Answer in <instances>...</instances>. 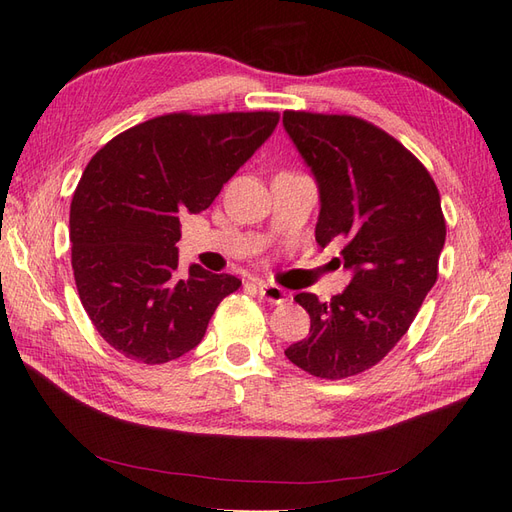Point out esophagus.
I'll use <instances>...</instances> for the list:
<instances>
[{
	"label": "esophagus",
	"mask_w": 512,
	"mask_h": 512,
	"mask_svg": "<svg viewBox=\"0 0 512 512\" xmlns=\"http://www.w3.org/2000/svg\"><path fill=\"white\" fill-rule=\"evenodd\" d=\"M256 288H258V294L265 301H269V303H273V305H282L284 301H286V290L284 288H280V286H275V284H265V282H258L256 284Z\"/></svg>",
	"instance_id": "1"
}]
</instances>
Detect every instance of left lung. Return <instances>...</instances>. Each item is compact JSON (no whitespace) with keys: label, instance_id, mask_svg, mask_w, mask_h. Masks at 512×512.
Listing matches in <instances>:
<instances>
[{"label":"left lung","instance_id":"1","mask_svg":"<svg viewBox=\"0 0 512 512\" xmlns=\"http://www.w3.org/2000/svg\"><path fill=\"white\" fill-rule=\"evenodd\" d=\"M284 128L318 181L316 241H346L342 262L352 271L331 303L294 297L312 327L286 356L316 378L342 380L395 348L436 284L446 239L440 192L416 156L361 117L286 111Z\"/></svg>","mask_w":512,"mask_h":512}]
</instances>
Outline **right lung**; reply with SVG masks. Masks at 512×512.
<instances>
[{
  "label": "right lung",
  "mask_w": 512,
  "mask_h": 512,
  "mask_svg": "<svg viewBox=\"0 0 512 512\" xmlns=\"http://www.w3.org/2000/svg\"><path fill=\"white\" fill-rule=\"evenodd\" d=\"M280 113H168L117 134L76 185L72 271L89 320L132 361L190 352L241 280L192 265L177 275L179 215L205 211L275 130Z\"/></svg>",
  "instance_id": "add662e5"
}]
</instances>
